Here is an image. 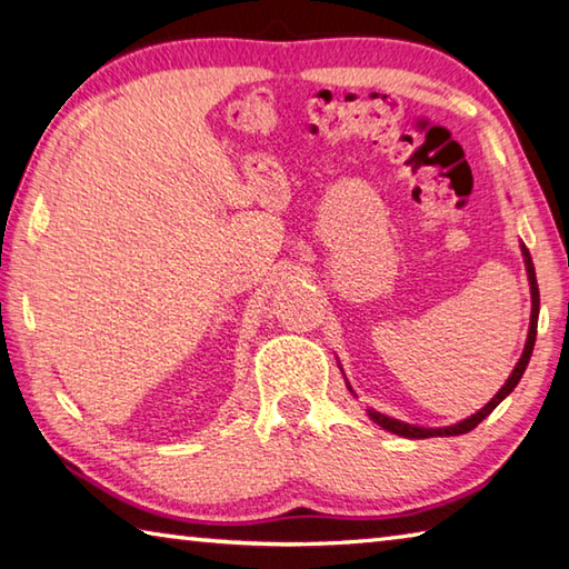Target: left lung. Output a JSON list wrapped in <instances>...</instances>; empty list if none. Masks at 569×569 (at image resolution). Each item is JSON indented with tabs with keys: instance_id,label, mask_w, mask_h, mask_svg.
Returning <instances> with one entry per match:
<instances>
[{
	"instance_id": "1",
	"label": "left lung",
	"mask_w": 569,
	"mask_h": 569,
	"mask_svg": "<svg viewBox=\"0 0 569 569\" xmlns=\"http://www.w3.org/2000/svg\"><path fill=\"white\" fill-rule=\"evenodd\" d=\"M522 256H525V266H528V278H530V291H532V316H530V333H528V343H525V350H522V358L520 363L515 366V370L508 378V383H505L500 388L498 396H495L488 406H485L482 410L475 412V416H470L468 420L458 422V426H450V428H416V426H408V422H400V420H392L388 416H380V412L376 410H368V416L373 418L380 428H386L390 432H396V436H402V438H436V436H462V432H468L472 428H478L480 422L490 416V412L500 406V402L510 396V392L515 390V386L520 383V378L525 373V368H528L530 363V356H532V348H535V336H537V313H540V288H537V278H535V266H532V258H530V251L525 249L522 246Z\"/></svg>"
}]
</instances>
